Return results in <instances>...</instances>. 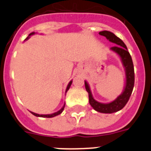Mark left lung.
<instances>
[{
  "label": "left lung",
  "mask_w": 151,
  "mask_h": 151,
  "mask_svg": "<svg viewBox=\"0 0 151 151\" xmlns=\"http://www.w3.org/2000/svg\"><path fill=\"white\" fill-rule=\"evenodd\" d=\"M99 34L106 37V39L116 45V46L112 47L110 50L115 52L116 54H118L119 57H120L125 73V87H124L122 94L119 95L114 101L104 104V103L98 102L93 97L89 85L86 81H85V85L86 91L88 93L89 104L93 107V109L99 113H113L122 110L129 101L134 84V66H133L132 57L129 52L128 51L127 47L120 38H118L113 32H110L109 31H102V32H100Z\"/></svg>",
  "instance_id": "1"
}]
</instances>
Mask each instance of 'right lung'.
<instances>
[{
	"mask_svg": "<svg viewBox=\"0 0 151 151\" xmlns=\"http://www.w3.org/2000/svg\"><path fill=\"white\" fill-rule=\"evenodd\" d=\"M32 35H35V32L30 33V34L29 35V36H28V38H26L25 41H26V40L29 39V38H30V36ZM72 82H73V80H71V81H70V82H69V84H68L67 88H66V92H67V91L69 89L70 86H71ZM64 107H65V104H64V105H63V107L61 108L60 110H58V111H57V112H56V113H52V114H46V115H44V114H41V115H40V114H38V113H33V112H31V111L30 112L32 113L33 115L35 116H38V117H46V118H52V117H54V116H56L60 115V113L63 112V110H64Z\"/></svg>",
	"mask_w": 151,
	"mask_h": 151,
	"instance_id": "1",
	"label": "right lung"
}]
</instances>
